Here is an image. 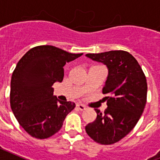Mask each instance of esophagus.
<instances>
[{
	"label": "esophagus",
	"instance_id": "34e87169",
	"mask_svg": "<svg viewBox=\"0 0 160 160\" xmlns=\"http://www.w3.org/2000/svg\"><path fill=\"white\" fill-rule=\"evenodd\" d=\"M76 107H77L78 109L80 110V111H84V110L86 109V107H85V105L80 104V103H78V104H76Z\"/></svg>",
	"mask_w": 160,
	"mask_h": 160
}]
</instances>
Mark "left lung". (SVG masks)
Here are the masks:
<instances>
[{
	"label": "left lung",
	"mask_w": 160,
	"mask_h": 160,
	"mask_svg": "<svg viewBox=\"0 0 160 160\" xmlns=\"http://www.w3.org/2000/svg\"><path fill=\"white\" fill-rule=\"evenodd\" d=\"M86 57L103 63L108 75L102 93L107 94L104 113L95 109L96 119L85 126L95 142L112 144L132 130L142 114L147 102V80L136 58L128 52L114 50L87 53Z\"/></svg>",
	"instance_id": "8db88e82"
}]
</instances>
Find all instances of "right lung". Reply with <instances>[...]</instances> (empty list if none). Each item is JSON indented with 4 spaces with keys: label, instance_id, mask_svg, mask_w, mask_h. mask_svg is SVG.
<instances>
[{
    "label": "right lung",
    "instance_id": "add662e5",
    "mask_svg": "<svg viewBox=\"0 0 160 160\" xmlns=\"http://www.w3.org/2000/svg\"><path fill=\"white\" fill-rule=\"evenodd\" d=\"M83 53H71L51 45L37 46L18 61L11 80L10 103L22 128L32 137L44 139L60 130L75 107L53 96V85L62 82L64 66Z\"/></svg>",
    "mask_w": 160,
    "mask_h": 160
}]
</instances>
